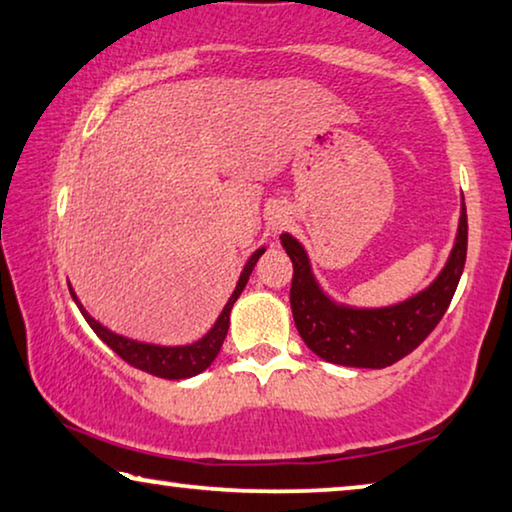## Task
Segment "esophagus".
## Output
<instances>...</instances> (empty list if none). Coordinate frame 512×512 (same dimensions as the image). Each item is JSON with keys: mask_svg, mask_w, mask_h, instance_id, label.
I'll return each instance as SVG.
<instances>
[{"mask_svg": "<svg viewBox=\"0 0 512 512\" xmlns=\"http://www.w3.org/2000/svg\"><path fill=\"white\" fill-rule=\"evenodd\" d=\"M289 223V218H287V214L282 212V209H275V212L271 214V218H269V227L273 232H280V230H285V225Z\"/></svg>", "mask_w": 512, "mask_h": 512, "instance_id": "obj_1", "label": "esophagus"}]
</instances>
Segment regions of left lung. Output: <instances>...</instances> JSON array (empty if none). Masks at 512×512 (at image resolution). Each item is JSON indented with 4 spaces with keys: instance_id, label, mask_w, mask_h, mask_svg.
<instances>
[{
    "instance_id": "obj_1",
    "label": "left lung",
    "mask_w": 512,
    "mask_h": 512,
    "mask_svg": "<svg viewBox=\"0 0 512 512\" xmlns=\"http://www.w3.org/2000/svg\"><path fill=\"white\" fill-rule=\"evenodd\" d=\"M282 248L294 264L289 303L303 342L319 358L360 369H385L431 335L449 307L467 259V209L462 205L453 253L431 287L385 310H353L335 305L316 287L300 243L282 234Z\"/></svg>"
}]
</instances>
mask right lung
I'll return each mask as SVG.
<instances>
[{
    "label": "right lung",
    "mask_w": 512,
    "mask_h": 512,
    "mask_svg": "<svg viewBox=\"0 0 512 512\" xmlns=\"http://www.w3.org/2000/svg\"><path fill=\"white\" fill-rule=\"evenodd\" d=\"M262 253H264V248L255 250L253 257L248 259V264L243 266L239 285H237V289H234L230 300H227V305L223 307V312H221V316H218V321L214 323V328L209 330L205 337L198 339L196 344H189V346H152V344H141V342H132V339H127V337H120V335H116V332H111L104 326H100V323H97L93 316L88 314L84 307H81V303L75 296V291H70V294H72V298H75L79 312L84 314V319L88 321V326L95 330V335L100 337L113 353L120 355V358H123L127 364H132L134 369L150 373V376L166 378V380H182V378H191V376H196V373L205 371L209 364L214 362L218 351H221L223 339L227 335V328H230V310H232L234 300L241 296V291H243V287H246L250 273H253L257 259L262 257Z\"/></svg>",
    "instance_id": "obj_1"
}]
</instances>
